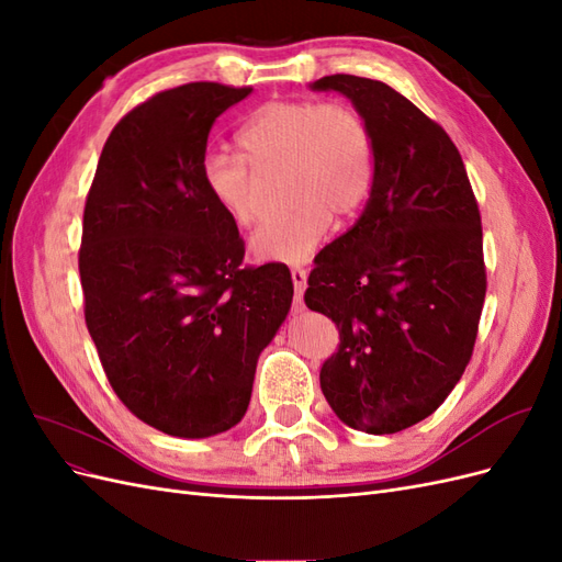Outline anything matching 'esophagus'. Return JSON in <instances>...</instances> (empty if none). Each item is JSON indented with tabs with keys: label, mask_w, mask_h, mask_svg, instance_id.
Instances as JSON below:
<instances>
[{
	"label": "esophagus",
	"mask_w": 562,
	"mask_h": 562,
	"mask_svg": "<svg viewBox=\"0 0 562 562\" xmlns=\"http://www.w3.org/2000/svg\"><path fill=\"white\" fill-rule=\"evenodd\" d=\"M291 279L295 285V300H297V304H302V295H304V291H307V271L291 269Z\"/></svg>",
	"instance_id": "1"
}]
</instances>
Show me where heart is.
Here are the masks:
<instances>
[{"label":"heart","mask_w":562,"mask_h":562,"mask_svg":"<svg viewBox=\"0 0 562 562\" xmlns=\"http://www.w3.org/2000/svg\"><path fill=\"white\" fill-rule=\"evenodd\" d=\"M239 151L211 149L201 182L236 225L258 211V180L285 171L283 194L293 206L267 217L250 236V252L265 262L297 265L310 258L333 225L361 211L375 180V135L347 103L271 100L239 131Z\"/></svg>","instance_id":"1"}]
</instances>
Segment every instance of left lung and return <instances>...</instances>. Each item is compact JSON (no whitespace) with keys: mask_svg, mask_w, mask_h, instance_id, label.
<instances>
[{"mask_svg":"<svg viewBox=\"0 0 562 562\" xmlns=\"http://www.w3.org/2000/svg\"><path fill=\"white\" fill-rule=\"evenodd\" d=\"M375 135V180L353 227L318 252L304 302L339 330L321 391L347 427L396 434L448 398L485 302L483 229L450 135L384 81L330 75Z\"/></svg>","mask_w":562,"mask_h":562,"instance_id":"1","label":"left lung"}]
</instances>
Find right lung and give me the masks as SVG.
I'll return each instance as SVG.
<instances>
[{
    "label": "right lung",
    "mask_w": 562,
    "mask_h": 562,
    "mask_svg": "<svg viewBox=\"0 0 562 562\" xmlns=\"http://www.w3.org/2000/svg\"><path fill=\"white\" fill-rule=\"evenodd\" d=\"M250 91L194 81L131 110L83 209V316L100 363L128 411L168 436L241 422L260 353L291 312V271L241 269L239 229L201 182L215 119Z\"/></svg>",
    "instance_id": "add662e5"
}]
</instances>
